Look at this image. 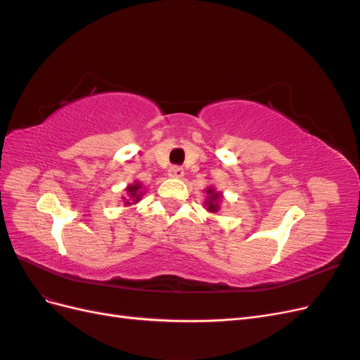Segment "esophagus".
<instances>
[{
  "mask_svg": "<svg viewBox=\"0 0 360 360\" xmlns=\"http://www.w3.org/2000/svg\"><path fill=\"white\" fill-rule=\"evenodd\" d=\"M168 174L171 177H176V179H180V177H183L184 176V169L181 168V167H171L169 168V171H168Z\"/></svg>",
  "mask_w": 360,
  "mask_h": 360,
  "instance_id": "esophagus-1",
  "label": "esophagus"
}]
</instances>
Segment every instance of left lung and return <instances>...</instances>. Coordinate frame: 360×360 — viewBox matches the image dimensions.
<instances>
[{"instance_id": "obj_1", "label": "left lung", "mask_w": 360, "mask_h": 360, "mask_svg": "<svg viewBox=\"0 0 360 360\" xmlns=\"http://www.w3.org/2000/svg\"><path fill=\"white\" fill-rule=\"evenodd\" d=\"M207 193H209L207 209H209V212H217V209H219V205H217V198H219L221 195L216 193L213 189H207Z\"/></svg>"}]
</instances>
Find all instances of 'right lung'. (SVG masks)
I'll list each match as a JSON object with an SVG mask.
<instances>
[{"instance_id": "add662e5", "label": "right lung", "mask_w": 360, "mask_h": 360, "mask_svg": "<svg viewBox=\"0 0 360 360\" xmlns=\"http://www.w3.org/2000/svg\"><path fill=\"white\" fill-rule=\"evenodd\" d=\"M139 189H141V184L139 183L138 184H130V186L127 188V192H129L130 197L134 198V202H136L139 200V197H141V192H138ZM126 204H130V202L126 201Z\"/></svg>"}]
</instances>
